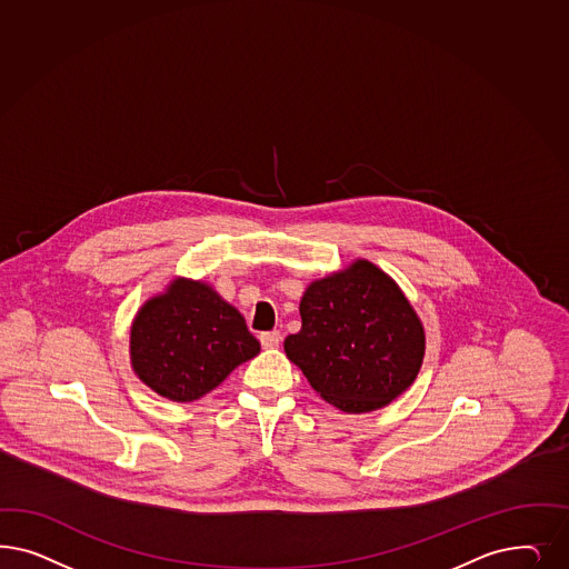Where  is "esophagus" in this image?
I'll return each instance as SVG.
<instances>
[{"label":"esophagus","instance_id":"1","mask_svg":"<svg viewBox=\"0 0 569 569\" xmlns=\"http://www.w3.org/2000/svg\"><path fill=\"white\" fill-rule=\"evenodd\" d=\"M259 343H261V348L263 349L278 348V343H280V332H278V330L261 332V335H259Z\"/></svg>","mask_w":569,"mask_h":569}]
</instances>
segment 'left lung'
Masks as SVG:
<instances>
[{
  "label": "left lung",
  "mask_w": 569,
  "mask_h": 569,
  "mask_svg": "<svg viewBox=\"0 0 569 569\" xmlns=\"http://www.w3.org/2000/svg\"><path fill=\"white\" fill-rule=\"evenodd\" d=\"M287 358L346 415L386 408L415 383L425 358L421 318L398 282L368 259L312 280Z\"/></svg>",
  "instance_id": "1"
}]
</instances>
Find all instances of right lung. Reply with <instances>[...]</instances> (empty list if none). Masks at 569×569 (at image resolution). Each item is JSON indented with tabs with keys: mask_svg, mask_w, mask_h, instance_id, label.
<instances>
[{
	"mask_svg": "<svg viewBox=\"0 0 569 569\" xmlns=\"http://www.w3.org/2000/svg\"><path fill=\"white\" fill-rule=\"evenodd\" d=\"M257 353L242 313L209 282L183 276L148 297L129 329L131 370L171 402L201 400Z\"/></svg>",
	"mask_w": 569,
	"mask_h": 569,
	"instance_id": "add662e5",
	"label": "right lung"
}]
</instances>
